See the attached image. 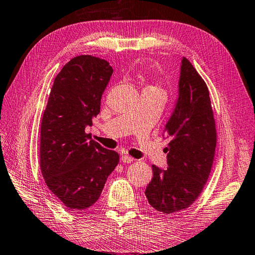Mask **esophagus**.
Segmentation results:
<instances>
[{
	"label": "esophagus",
	"mask_w": 255,
	"mask_h": 255,
	"mask_svg": "<svg viewBox=\"0 0 255 255\" xmlns=\"http://www.w3.org/2000/svg\"><path fill=\"white\" fill-rule=\"evenodd\" d=\"M133 160L134 159L131 158V156L128 155V154H123L122 155V162H125V163H131Z\"/></svg>",
	"instance_id": "1"
}]
</instances>
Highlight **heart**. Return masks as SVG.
Segmentation results:
<instances>
[{
	"label": "heart",
	"instance_id": "b5f03b06",
	"mask_svg": "<svg viewBox=\"0 0 255 255\" xmlns=\"http://www.w3.org/2000/svg\"><path fill=\"white\" fill-rule=\"evenodd\" d=\"M149 88H152V86H149ZM156 89V88H155Z\"/></svg>",
	"mask_w": 255,
	"mask_h": 255
}]
</instances>
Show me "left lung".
Returning <instances> with one entry per match:
<instances>
[{
	"mask_svg": "<svg viewBox=\"0 0 255 255\" xmlns=\"http://www.w3.org/2000/svg\"><path fill=\"white\" fill-rule=\"evenodd\" d=\"M164 132L170 138L167 167L152 165L153 177L144 194L155 210L172 215L189 207L202 193L217 142L208 88L186 58L182 59L178 99Z\"/></svg>",
	"mask_w": 255,
	"mask_h": 255,
	"instance_id": "obj_1",
	"label": "left lung"
}]
</instances>
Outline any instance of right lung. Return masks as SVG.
<instances>
[{"label": "right lung", "mask_w": 255, "mask_h": 255, "mask_svg": "<svg viewBox=\"0 0 255 255\" xmlns=\"http://www.w3.org/2000/svg\"><path fill=\"white\" fill-rule=\"evenodd\" d=\"M113 74L104 59L82 55L58 73L40 125V170L48 188L69 209L91 207L119 162L85 132L99 115Z\"/></svg>", "instance_id": "1"}]
</instances>
